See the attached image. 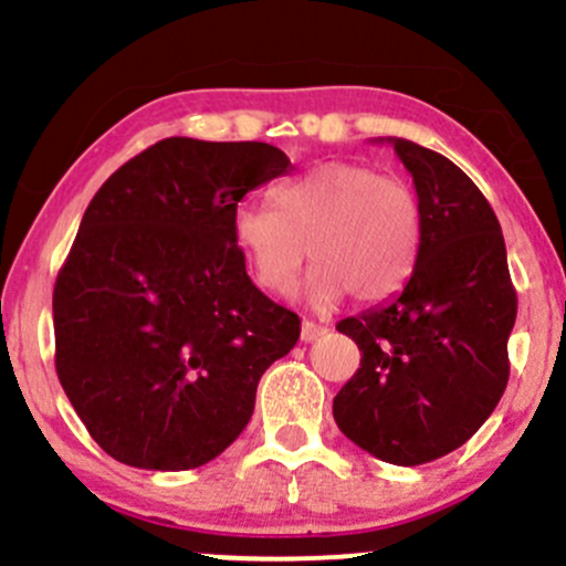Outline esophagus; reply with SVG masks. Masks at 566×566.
<instances>
[{
	"label": "esophagus",
	"instance_id": "obj_1",
	"mask_svg": "<svg viewBox=\"0 0 566 566\" xmlns=\"http://www.w3.org/2000/svg\"><path fill=\"white\" fill-rule=\"evenodd\" d=\"M323 334H325V325L315 323V319H304V323H301V339L304 342H315L317 336Z\"/></svg>",
	"mask_w": 566,
	"mask_h": 566
}]
</instances>
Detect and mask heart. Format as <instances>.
<instances>
[{
	"instance_id": "heart-1",
	"label": "heart",
	"mask_w": 566,
	"mask_h": 566,
	"mask_svg": "<svg viewBox=\"0 0 566 566\" xmlns=\"http://www.w3.org/2000/svg\"><path fill=\"white\" fill-rule=\"evenodd\" d=\"M421 202L402 177L367 164L328 161L273 188L271 205L232 213V243L265 293L287 295L306 254L315 262L310 295L373 304L391 298L413 273L421 249Z\"/></svg>"
}]
</instances>
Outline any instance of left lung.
<instances>
[{
	"instance_id": "8db88e82",
	"label": "left lung",
	"mask_w": 566,
	"mask_h": 566,
	"mask_svg": "<svg viewBox=\"0 0 566 566\" xmlns=\"http://www.w3.org/2000/svg\"><path fill=\"white\" fill-rule=\"evenodd\" d=\"M421 202V249L397 298L336 323L361 350L334 397L336 427L394 465H421L462 447L510 380L517 317L501 224L458 164L389 139Z\"/></svg>"
}]
</instances>
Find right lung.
Listing matches in <instances>:
<instances>
[{
  "instance_id": "add662e5",
  "label": "right lung",
  "mask_w": 566,
  "mask_h": 566,
  "mask_svg": "<svg viewBox=\"0 0 566 566\" xmlns=\"http://www.w3.org/2000/svg\"><path fill=\"white\" fill-rule=\"evenodd\" d=\"M265 142L161 139L90 202L54 284V364L73 410L114 460L188 471L249 424L256 384L301 336L254 287L230 221L284 175Z\"/></svg>"
}]
</instances>
